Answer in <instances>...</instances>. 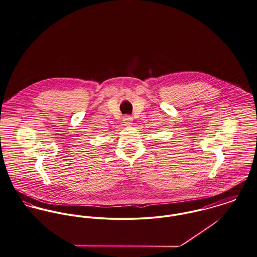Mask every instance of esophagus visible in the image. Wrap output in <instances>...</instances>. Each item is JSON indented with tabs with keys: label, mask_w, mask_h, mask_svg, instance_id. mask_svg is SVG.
Here are the masks:
<instances>
[{
	"label": "esophagus",
	"mask_w": 257,
	"mask_h": 257,
	"mask_svg": "<svg viewBox=\"0 0 257 257\" xmlns=\"http://www.w3.org/2000/svg\"><path fill=\"white\" fill-rule=\"evenodd\" d=\"M122 120H123V123L127 124V125L133 123V117H131V116H124Z\"/></svg>",
	"instance_id": "esophagus-1"
}]
</instances>
